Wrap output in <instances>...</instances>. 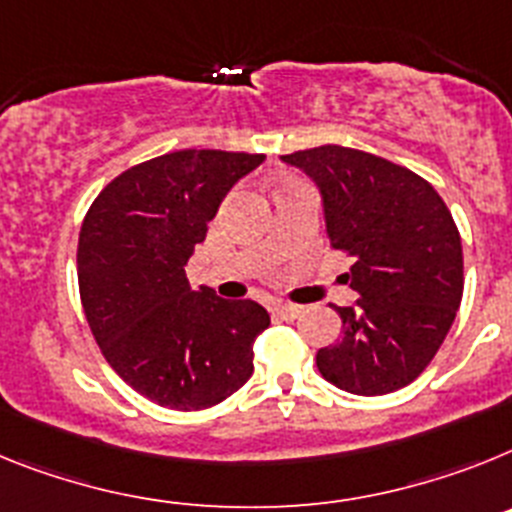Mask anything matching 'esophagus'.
<instances>
[{
	"label": "esophagus",
	"mask_w": 512,
	"mask_h": 512,
	"mask_svg": "<svg viewBox=\"0 0 512 512\" xmlns=\"http://www.w3.org/2000/svg\"><path fill=\"white\" fill-rule=\"evenodd\" d=\"M273 311H275V314H278V317H283V319H299L301 314H304V306L288 304V301H275Z\"/></svg>",
	"instance_id": "obj_1"
}]
</instances>
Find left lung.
Wrapping results in <instances>:
<instances>
[{"instance_id":"1","label":"left lung","mask_w":512,"mask_h":512,"mask_svg":"<svg viewBox=\"0 0 512 512\" xmlns=\"http://www.w3.org/2000/svg\"><path fill=\"white\" fill-rule=\"evenodd\" d=\"M324 198L332 250L353 260L345 281L361 293L335 306L342 340L317 353L337 389L379 397L412 384L451 330L464 293L459 229L428 180L348 146L286 154Z\"/></svg>"}]
</instances>
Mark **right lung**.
Returning a JSON list of instances; mask_svg holds the SVG:
<instances>
[{
    "mask_svg": "<svg viewBox=\"0 0 512 512\" xmlns=\"http://www.w3.org/2000/svg\"><path fill=\"white\" fill-rule=\"evenodd\" d=\"M262 162L247 151H170L121 172L84 216V317L113 371L162 407L206 410L255 371L252 345L268 311L193 291L185 265L231 185Z\"/></svg>",
    "mask_w": 512,
    "mask_h": 512,
    "instance_id": "obj_1",
    "label": "right lung"
}]
</instances>
